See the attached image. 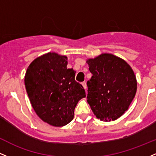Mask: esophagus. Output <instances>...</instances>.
<instances>
[{
  "label": "esophagus",
  "mask_w": 156,
  "mask_h": 156,
  "mask_svg": "<svg viewBox=\"0 0 156 156\" xmlns=\"http://www.w3.org/2000/svg\"><path fill=\"white\" fill-rule=\"evenodd\" d=\"M82 86H83V88L85 89V90H86V92H87V83L85 81H83V82H82Z\"/></svg>",
  "instance_id": "34e87169"
}]
</instances>
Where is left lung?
I'll use <instances>...</instances> for the list:
<instances>
[{
	"mask_svg": "<svg viewBox=\"0 0 156 156\" xmlns=\"http://www.w3.org/2000/svg\"><path fill=\"white\" fill-rule=\"evenodd\" d=\"M87 62L92 74L87 83V102L98 119L116 120L127 110L136 95L134 72L125 61L107 53Z\"/></svg>",
	"mask_w": 156,
	"mask_h": 156,
	"instance_id": "left-lung-1",
	"label": "left lung"
}]
</instances>
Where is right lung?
I'll use <instances>...</instances> for the list:
<instances>
[{
    "label": "right lung",
    "mask_w": 156,
    "mask_h": 156,
    "mask_svg": "<svg viewBox=\"0 0 156 156\" xmlns=\"http://www.w3.org/2000/svg\"><path fill=\"white\" fill-rule=\"evenodd\" d=\"M67 57L49 52L34 60L25 75L31 104L41 119L54 126L69 124L78 101L86 97L75 71L67 69Z\"/></svg>",
    "instance_id": "add662e5"
}]
</instances>
